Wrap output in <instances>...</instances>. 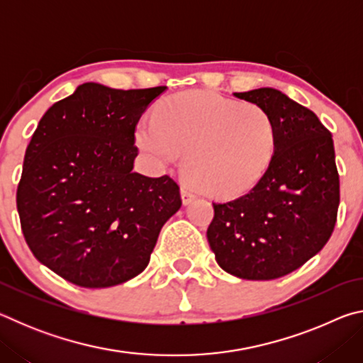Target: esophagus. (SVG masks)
<instances>
[{
	"label": "esophagus",
	"instance_id": "esophagus-1",
	"mask_svg": "<svg viewBox=\"0 0 363 363\" xmlns=\"http://www.w3.org/2000/svg\"><path fill=\"white\" fill-rule=\"evenodd\" d=\"M181 195H182V201H184V205H189L190 201H192L194 199H195V192L192 189H189L187 186H182L181 187Z\"/></svg>",
	"mask_w": 363,
	"mask_h": 363
}]
</instances>
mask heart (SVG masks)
<instances>
[{"mask_svg": "<svg viewBox=\"0 0 363 363\" xmlns=\"http://www.w3.org/2000/svg\"><path fill=\"white\" fill-rule=\"evenodd\" d=\"M139 149L157 167L184 157V169L206 194L230 199L247 194L272 163L279 144L275 118L256 104L218 93L186 91L160 102L155 120L136 131Z\"/></svg>", "mask_w": 363, "mask_h": 363, "instance_id": "obj_1", "label": "heart"}]
</instances>
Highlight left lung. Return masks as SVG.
Instances as JSON below:
<instances>
[{
    "label": "left lung",
    "instance_id": "1",
    "mask_svg": "<svg viewBox=\"0 0 363 363\" xmlns=\"http://www.w3.org/2000/svg\"><path fill=\"white\" fill-rule=\"evenodd\" d=\"M233 96L274 116L279 144L248 194L213 203L206 237L225 272L247 280L280 279L315 256L333 233L340 206L333 138L312 110L277 89Z\"/></svg>",
    "mask_w": 363,
    "mask_h": 363
}]
</instances>
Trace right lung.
<instances>
[{
    "label": "right lung",
    "instance_id": "1",
    "mask_svg": "<svg viewBox=\"0 0 363 363\" xmlns=\"http://www.w3.org/2000/svg\"><path fill=\"white\" fill-rule=\"evenodd\" d=\"M164 89L84 83L33 133L17 186L22 233L36 259L73 285L136 277L182 205L173 177L133 171L138 121Z\"/></svg>",
    "mask_w": 363,
    "mask_h": 363
}]
</instances>
